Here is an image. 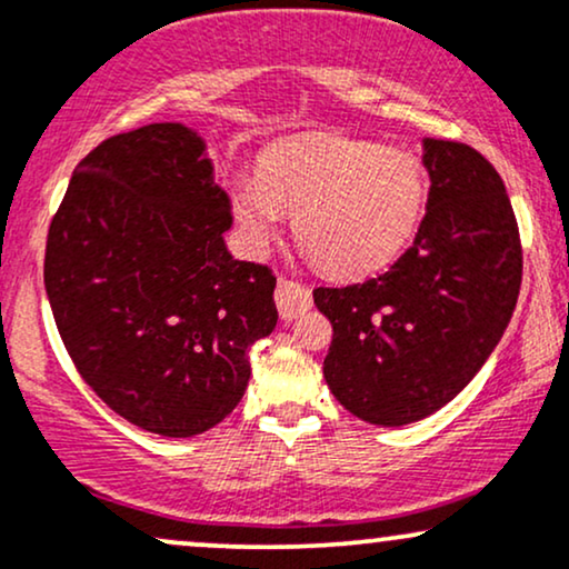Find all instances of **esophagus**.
I'll use <instances>...</instances> for the list:
<instances>
[{
    "instance_id": "34e87169",
    "label": "esophagus",
    "mask_w": 569,
    "mask_h": 569,
    "mask_svg": "<svg viewBox=\"0 0 569 569\" xmlns=\"http://www.w3.org/2000/svg\"><path fill=\"white\" fill-rule=\"evenodd\" d=\"M276 305H278L280 318L293 320L312 307V291L307 289V286L297 283V280L280 278L276 289Z\"/></svg>"
}]
</instances>
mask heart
<instances>
[{"label": "heart", "instance_id": "heart-1", "mask_svg": "<svg viewBox=\"0 0 569 569\" xmlns=\"http://www.w3.org/2000/svg\"><path fill=\"white\" fill-rule=\"evenodd\" d=\"M427 196L419 156L341 137L280 142L259 174L230 182L232 211L251 246H264L283 214H293L297 243L333 278L392 264L419 232Z\"/></svg>", "mask_w": 569, "mask_h": 569}]
</instances>
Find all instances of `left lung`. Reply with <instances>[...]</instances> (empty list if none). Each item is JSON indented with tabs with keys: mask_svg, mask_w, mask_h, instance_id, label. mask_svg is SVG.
Listing matches in <instances>:
<instances>
[{
	"mask_svg": "<svg viewBox=\"0 0 569 569\" xmlns=\"http://www.w3.org/2000/svg\"><path fill=\"white\" fill-rule=\"evenodd\" d=\"M423 167L427 214L406 254L366 283L312 291L333 326L326 385L376 427L448 406L498 347L522 283L515 209L492 163L423 137Z\"/></svg>",
	"mask_w": 569,
	"mask_h": 569,
	"instance_id": "left-lung-1",
	"label": "left lung"
}]
</instances>
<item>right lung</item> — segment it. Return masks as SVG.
Masks as SVG:
<instances>
[{
    "label": "right lung",
    "instance_id": "obj_1",
    "mask_svg": "<svg viewBox=\"0 0 569 569\" xmlns=\"http://www.w3.org/2000/svg\"><path fill=\"white\" fill-rule=\"evenodd\" d=\"M230 198L196 129L163 121L79 161L52 217L44 289L81 379L161 437L217 427L278 323L270 267L232 259Z\"/></svg>",
    "mask_w": 569,
    "mask_h": 569
}]
</instances>
